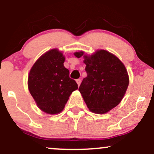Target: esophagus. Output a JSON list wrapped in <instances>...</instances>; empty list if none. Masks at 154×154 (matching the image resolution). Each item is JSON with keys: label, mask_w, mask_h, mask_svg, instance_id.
Here are the masks:
<instances>
[{"label": "esophagus", "mask_w": 154, "mask_h": 154, "mask_svg": "<svg viewBox=\"0 0 154 154\" xmlns=\"http://www.w3.org/2000/svg\"><path fill=\"white\" fill-rule=\"evenodd\" d=\"M81 82H82V81H81V79H77L76 80V83H77V84H78V86H80V84H81Z\"/></svg>", "instance_id": "obj_1"}]
</instances>
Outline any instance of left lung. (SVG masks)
Instances as JSON below:
<instances>
[{"instance_id":"obj_1","label":"left lung","mask_w":154,"mask_h":154,"mask_svg":"<svg viewBox=\"0 0 154 154\" xmlns=\"http://www.w3.org/2000/svg\"><path fill=\"white\" fill-rule=\"evenodd\" d=\"M84 57L87 76L83 79L79 90L89 110L104 114L117 106L123 99L129 86L127 69L119 59L104 49L91 55L84 51L74 53Z\"/></svg>"}]
</instances>
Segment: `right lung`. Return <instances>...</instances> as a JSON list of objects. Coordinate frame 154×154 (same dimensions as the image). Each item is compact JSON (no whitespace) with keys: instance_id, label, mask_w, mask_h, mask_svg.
<instances>
[{"instance_id":"1","label":"right lung","mask_w":154,"mask_h":154,"mask_svg":"<svg viewBox=\"0 0 154 154\" xmlns=\"http://www.w3.org/2000/svg\"><path fill=\"white\" fill-rule=\"evenodd\" d=\"M65 57L57 49L46 51L31 68L27 86L36 105L48 114L63 111L69 97L78 89L76 82L69 77L64 66Z\"/></svg>"}]
</instances>
